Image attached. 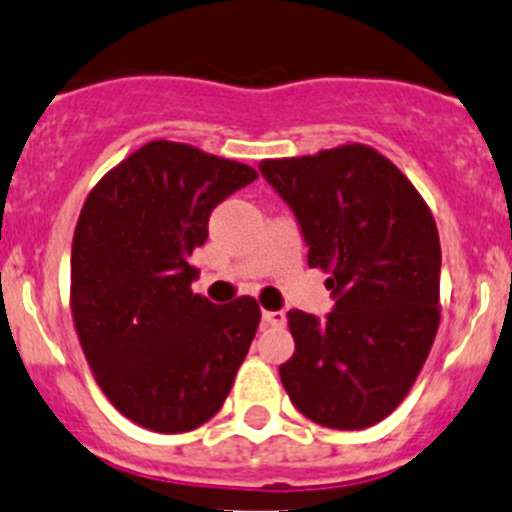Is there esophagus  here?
I'll return each mask as SVG.
<instances>
[{
    "label": "esophagus",
    "mask_w": 512,
    "mask_h": 512,
    "mask_svg": "<svg viewBox=\"0 0 512 512\" xmlns=\"http://www.w3.org/2000/svg\"><path fill=\"white\" fill-rule=\"evenodd\" d=\"M262 322H265V325H270V327H282L287 322V317H285V312H282V310H265V312H262Z\"/></svg>",
    "instance_id": "obj_1"
}]
</instances>
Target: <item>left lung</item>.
<instances>
[{
    "instance_id": "8db88e82",
    "label": "left lung",
    "mask_w": 512,
    "mask_h": 512,
    "mask_svg": "<svg viewBox=\"0 0 512 512\" xmlns=\"http://www.w3.org/2000/svg\"><path fill=\"white\" fill-rule=\"evenodd\" d=\"M290 205L307 265L330 272L327 317L290 310L295 352L280 365L312 423L362 430L388 418L420 375L440 325V237L413 182L380 152L342 145L260 162Z\"/></svg>"
}]
</instances>
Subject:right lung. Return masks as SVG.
<instances>
[{
  "mask_svg": "<svg viewBox=\"0 0 512 512\" xmlns=\"http://www.w3.org/2000/svg\"><path fill=\"white\" fill-rule=\"evenodd\" d=\"M257 180L242 162L155 140L97 182L72 240V315L109 403L155 433L200 428L225 403L260 307L192 292L212 210Z\"/></svg>",
  "mask_w": 512,
  "mask_h": 512,
  "instance_id": "add662e5",
  "label": "right lung"
}]
</instances>
